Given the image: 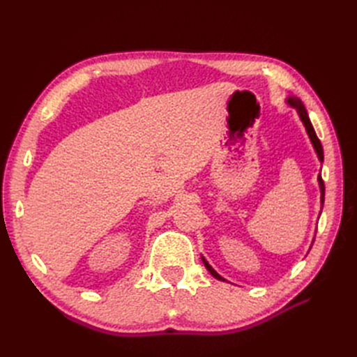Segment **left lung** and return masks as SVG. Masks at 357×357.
Segmentation results:
<instances>
[{
	"label": "left lung",
	"instance_id": "8db88e82",
	"mask_svg": "<svg viewBox=\"0 0 357 357\" xmlns=\"http://www.w3.org/2000/svg\"><path fill=\"white\" fill-rule=\"evenodd\" d=\"M289 104H290L291 107H295V109L298 110L299 117H301V121L304 122V125H305V129H307V132H308V135H310L311 143H312V146H314V149H316L317 156H319V159L323 162V158H325V156H323V147H321V143H320L319 137L316 135L314 128H312V125H311V122H310V117H308V113H307V110H305L304 104H302V101H301L299 98H296V96H291V98H289ZM319 183H320V190H321V204H323V201H325V183H323L321 176H319ZM202 262H204L205 268L208 269L210 274H211L213 277L219 278V280H225V278H222L218 273L214 271V269L210 266V264H208L207 261H205L204 257H202Z\"/></svg>",
	"mask_w": 357,
	"mask_h": 357
}]
</instances>
